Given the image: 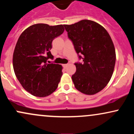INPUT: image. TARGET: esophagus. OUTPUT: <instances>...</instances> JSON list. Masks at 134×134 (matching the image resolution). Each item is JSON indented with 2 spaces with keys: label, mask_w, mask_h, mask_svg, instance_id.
Returning a JSON list of instances; mask_svg holds the SVG:
<instances>
[{
  "label": "esophagus",
  "mask_w": 134,
  "mask_h": 134,
  "mask_svg": "<svg viewBox=\"0 0 134 134\" xmlns=\"http://www.w3.org/2000/svg\"><path fill=\"white\" fill-rule=\"evenodd\" d=\"M67 66H68V64H63V67H64V68H66Z\"/></svg>",
  "instance_id": "34e87169"
}]
</instances>
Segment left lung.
<instances>
[{
    "label": "left lung",
    "instance_id": "left-lung-1",
    "mask_svg": "<svg viewBox=\"0 0 134 134\" xmlns=\"http://www.w3.org/2000/svg\"><path fill=\"white\" fill-rule=\"evenodd\" d=\"M64 26L76 53L83 57V62L75 64L76 72L72 76L75 88L86 95L97 93L107 86L114 71L116 52L112 39L102 25L92 20Z\"/></svg>",
    "mask_w": 134,
    "mask_h": 134
}]
</instances>
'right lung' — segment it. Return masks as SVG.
<instances>
[{"label":"right lung","mask_w":134,"mask_h":134,"mask_svg":"<svg viewBox=\"0 0 134 134\" xmlns=\"http://www.w3.org/2000/svg\"><path fill=\"white\" fill-rule=\"evenodd\" d=\"M64 31L63 25L37 23L19 37L13 57L14 73L23 88L32 95L44 97L57 90L62 76V66L48 64L53 59L52 41Z\"/></svg>","instance_id":"add662e5"}]
</instances>
